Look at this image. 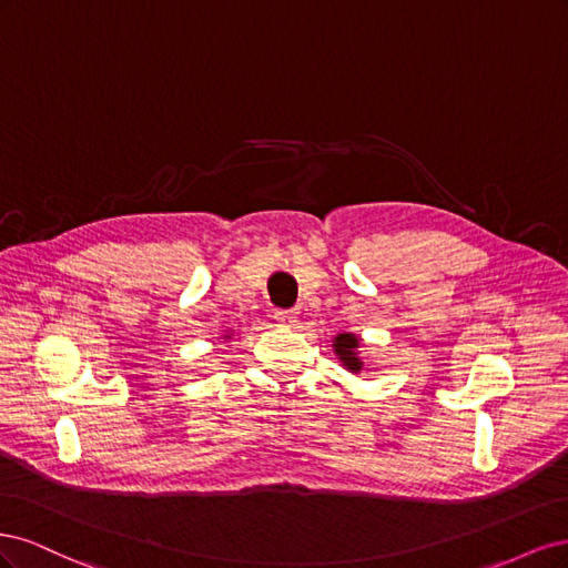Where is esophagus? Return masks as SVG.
Segmentation results:
<instances>
[{
	"instance_id": "esophagus-1",
	"label": "esophagus",
	"mask_w": 568,
	"mask_h": 568,
	"mask_svg": "<svg viewBox=\"0 0 568 568\" xmlns=\"http://www.w3.org/2000/svg\"><path fill=\"white\" fill-rule=\"evenodd\" d=\"M274 320H277L282 326H291L298 320V315L294 311H277L274 313Z\"/></svg>"
}]
</instances>
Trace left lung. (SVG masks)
Here are the masks:
<instances>
[{
  "label": "left lung",
  "instance_id": "obj_1",
  "mask_svg": "<svg viewBox=\"0 0 568 568\" xmlns=\"http://www.w3.org/2000/svg\"><path fill=\"white\" fill-rule=\"evenodd\" d=\"M359 348H363V338L353 332H341L332 338V351L338 357L341 367L355 376L365 372V359Z\"/></svg>",
  "mask_w": 568,
  "mask_h": 568
}]
</instances>
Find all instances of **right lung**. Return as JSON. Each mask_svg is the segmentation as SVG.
<instances>
[{"label": "right lung", "mask_w": 568, "mask_h": 568, "mask_svg": "<svg viewBox=\"0 0 568 568\" xmlns=\"http://www.w3.org/2000/svg\"><path fill=\"white\" fill-rule=\"evenodd\" d=\"M234 336V332H225V334H222V338H225V341H230Z\"/></svg>", "instance_id": "add662e5"}]
</instances>
